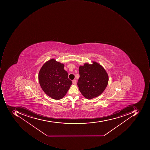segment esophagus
Returning <instances> with one entry per match:
<instances>
[{"label":"esophagus","mask_w":150,"mask_h":150,"mask_svg":"<svg viewBox=\"0 0 150 150\" xmlns=\"http://www.w3.org/2000/svg\"><path fill=\"white\" fill-rule=\"evenodd\" d=\"M73 83L74 84V85H76V80H74L73 81Z\"/></svg>","instance_id":"1"}]
</instances>
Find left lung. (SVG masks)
Here are the masks:
<instances>
[{"instance_id": "obj_1", "label": "left lung", "mask_w": 150, "mask_h": 150, "mask_svg": "<svg viewBox=\"0 0 150 150\" xmlns=\"http://www.w3.org/2000/svg\"><path fill=\"white\" fill-rule=\"evenodd\" d=\"M92 64L85 63L79 68L80 77L77 86L84 97L87 99L101 95L107 87L108 74L101 65L93 61Z\"/></svg>"}]
</instances>
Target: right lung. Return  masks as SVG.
Listing matches in <instances>:
<instances>
[{
  "label": "right lung",
  "mask_w": 150,
  "mask_h": 150,
  "mask_svg": "<svg viewBox=\"0 0 150 150\" xmlns=\"http://www.w3.org/2000/svg\"><path fill=\"white\" fill-rule=\"evenodd\" d=\"M64 66V64L52 59L43 65L39 72V81L42 90L52 99H62L72 84Z\"/></svg>",
  "instance_id": "right-lung-1"
}]
</instances>
